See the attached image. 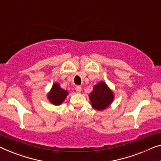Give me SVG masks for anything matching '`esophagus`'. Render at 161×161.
Instances as JSON below:
<instances>
[{"label":"esophagus","mask_w":161,"mask_h":161,"mask_svg":"<svg viewBox=\"0 0 161 161\" xmlns=\"http://www.w3.org/2000/svg\"><path fill=\"white\" fill-rule=\"evenodd\" d=\"M75 90L76 91V92L80 93V92H81V87H80V86L77 85V86H76V87H75Z\"/></svg>","instance_id":"1"}]
</instances>
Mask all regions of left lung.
Instances as JSON below:
<instances>
[{"instance_id": "left-lung-1", "label": "left lung", "mask_w": 161, "mask_h": 161, "mask_svg": "<svg viewBox=\"0 0 161 161\" xmlns=\"http://www.w3.org/2000/svg\"><path fill=\"white\" fill-rule=\"evenodd\" d=\"M89 97L93 108L102 111L111 104L114 95L104 81H100L94 86L92 92L89 95Z\"/></svg>"}]
</instances>
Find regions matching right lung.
<instances>
[{
    "instance_id": "obj_1",
    "label": "right lung",
    "mask_w": 161,
    "mask_h": 161,
    "mask_svg": "<svg viewBox=\"0 0 161 161\" xmlns=\"http://www.w3.org/2000/svg\"><path fill=\"white\" fill-rule=\"evenodd\" d=\"M68 94V91L62 89L58 83H54L50 92L47 94V98L51 103L59 105L64 101Z\"/></svg>"
}]
</instances>
